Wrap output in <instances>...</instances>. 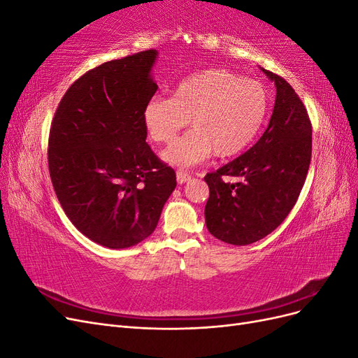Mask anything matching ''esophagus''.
Instances as JSON below:
<instances>
[{"label": "esophagus", "instance_id": "obj_1", "mask_svg": "<svg viewBox=\"0 0 358 358\" xmlns=\"http://www.w3.org/2000/svg\"><path fill=\"white\" fill-rule=\"evenodd\" d=\"M176 179H178V183H185L191 179V175L187 171H183V170H178L176 171Z\"/></svg>", "mask_w": 358, "mask_h": 358}]
</instances>
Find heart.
I'll use <instances>...</instances> for the list:
<instances>
[{
	"label": "heart",
	"instance_id": "b5f03b06",
	"mask_svg": "<svg viewBox=\"0 0 358 358\" xmlns=\"http://www.w3.org/2000/svg\"><path fill=\"white\" fill-rule=\"evenodd\" d=\"M268 104L263 83L210 69L179 82L173 96H152L143 121L149 137L164 145L190 119L192 131L162 152L169 164L187 169L212 152L221 158L241 154L263 128Z\"/></svg>",
	"mask_w": 358,
	"mask_h": 358
}]
</instances>
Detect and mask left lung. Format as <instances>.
I'll list each match as a JSON object with an SVG mask.
<instances>
[{
    "label": "left lung",
    "instance_id": "obj_1",
    "mask_svg": "<svg viewBox=\"0 0 358 358\" xmlns=\"http://www.w3.org/2000/svg\"><path fill=\"white\" fill-rule=\"evenodd\" d=\"M276 100L264 134L239 158L204 176V208L210 234L230 245H249L282 224L305 185L312 155V124L292 86L268 70ZM242 177L231 184L225 177Z\"/></svg>",
    "mask_w": 358,
    "mask_h": 358
}]
</instances>
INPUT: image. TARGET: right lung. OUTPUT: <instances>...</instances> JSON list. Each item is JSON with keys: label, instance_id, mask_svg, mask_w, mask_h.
I'll return each mask as SVG.
<instances>
[{"label": "right lung", "instance_id": "right-lung-1", "mask_svg": "<svg viewBox=\"0 0 358 358\" xmlns=\"http://www.w3.org/2000/svg\"><path fill=\"white\" fill-rule=\"evenodd\" d=\"M157 50L133 53L86 71L52 119L48 162L69 220L92 242L122 249L154 233L176 173L146 143V103Z\"/></svg>", "mask_w": 358, "mask_h": 358}]
</instances>
